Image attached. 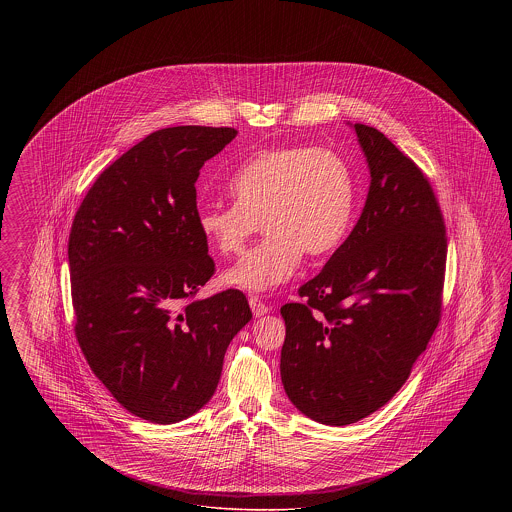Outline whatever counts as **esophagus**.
Returning a JSON list of instances; mask_svg holds the SVG:
<instances>
[{
    "label": "esophagus",
    "mask_w": 512,
    "mask_h": 512,
    "mask_svg": "<svg viewBox=\"0 0 512 512\" xmlns=\"http://www.w3.org/2000/svg\"><path fill=\"white\" fill-rule=\"evenodd\" d=\"M249 307H251V311H253V317H263V315H267L270 313V307H268L267 303H263L259 297H249Z\"/></svg>",
    "instance_id": "34e87169"
}]
</instances>
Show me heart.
<instances>
[{"label":"heart","mask_w":512,"mask_h":512,"mask_svg":"<svg viewBox=\"0 0 512 512\" xmlns=\"http://www.w3.org/2000/svg\"><path fill=\"white\" fill-rule=\"evenodd\" d=\"M234 203L199 209L197 226L220 255H236L263 228L267 238L222 274V284L265 293L288 282L303 251L324 257L345 240L355 182L340 153L328 147H276L251 157L230 180Z\"/></svg>","instance_id":"1"}]
</instances>
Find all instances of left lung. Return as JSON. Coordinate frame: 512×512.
<instances>
[{"mask_svg":"<svg viewBox=\"0 0 512 512\" xmlns=\"http://www.w3.org/2000/svg\"><path fill=\"white\" fill-rule=\"evenodd\" d=\"M370 188L347 240L286 303L280 374L293 405L328 426L384 407L441 317L447 236L434 190L376 128L353 126Z\"/></svg>","mask_w":512,"mask_h":512,"instance_id":"1","label":"left lung"}]
</instances>
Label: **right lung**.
<instances>
[{
  "instance_id": "add662e5",
  "label": "right lung",
  "mask_w": 512,
  "mask_h": 512,
  "mask_svg": "<svg viewBox=\"0 0 512 512\" xmlns=\"http://www.w3.org/2000/svg\"><path fill=\"white\" fill-rule=\"evenodd\" d=\"M234 128L172 126L99 174L69 236L74 334L128 413L174 424L217 390L224 353L251 320L238 290L194 299L215 274L195 180Z\"/></svg>"
}]
</instances>
